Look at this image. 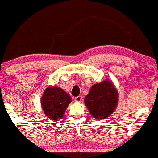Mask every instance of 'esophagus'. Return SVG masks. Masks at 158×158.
Instances as JSON below:
<instances>
[{
  "mask_svg": "<svg viewBox=\"0 0 158 158\" xmlns=\"http://www.w3.org/2000/svg\"><path fill=\"white\" fill-rule=\"evenodd\" d=\"M81 100H82V97H81V96H77V97L75 98V101L77 102V103L81 102Z\"/></svg>",
  "mask_w": 158,
  "mask_h": 158,
  "instance_id": "1",
  "label": "esophagus"
}]
</instances>
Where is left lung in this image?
Wrapping results in <instances>:
<instances>
[{"instance_id": "left-lung-1", "label": "left lung", "mask_w": 158, "mask_h": 158, "mask_svg": "<svg viewBox=\"0 0 158 158\" xmlns=\"http://www.w3.org/2000/svg\"><path fill=\"white\" fill-rule=\"evenodd\" d=\"M118 102V90L108 79L94 84L84 99L90 114L98 120L108 118L115 110Z\"/></svg>"}]
</instances>
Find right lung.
<instances>
[{"instance_id":"right-lung-1","label":"right lung","mask_w":158,"mask_h":158,"mask_svg":"<svg viewBox=\"0 0 158 158\" xmlns=\"http://www.w3.org/2000/svg\"><path fill=\"white\" fill-rule=\"evenodd\" d=\"M71 102V96L58 86H48L40 99L44 114L54 122L60 121L62 119Z\"/></svg>"}]
</instances>
